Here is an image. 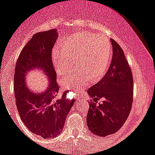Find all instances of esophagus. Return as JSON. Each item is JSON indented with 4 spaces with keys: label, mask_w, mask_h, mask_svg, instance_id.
Wrapping results in <instances>:
<instances>
[{
    "label": "esophagus",
    "mask_w": 155,
    "mask_h": 155,
    "mask_svg": "<svg viewBox=\"0 0 155 155\" xmlns=\"http://www.w3.org/2000/svg\"><path fill=\"white\" fill-rule=\"evenodd\" d=\"M80 99H81L80 95H79V94H78V95H77V97H76V100H77V101H80Z\"/></svg>",
    "instance_id": "obj_1"
}]
</instances>
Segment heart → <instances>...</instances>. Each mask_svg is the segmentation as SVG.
Here are the masks:
<instances>
[{
    "label": "heart",
    "mask_w": 155,
    "mask_h": 155,
    "mask_svg": "<svg viewBox=\"0 0 155 155\" xmlns=\"http://www.w3.org/2000/svg\"><path fill=\"white\" fill-rule=\"evenodd\" d=\"M112 59V47L102 36L81 33L66 39L63 45L54 47L51 61L57 74H68L74 65L78 68L61 81L64 87L79 91L88 82L97 81L108 70Z\"/></svg>",
    "instance_id": "b5f03b06"
}]
</instances>
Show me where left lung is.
<instances>
[{
  "label": "left lung",
  "mask_w": 155,
  "mask_h": 155,
  "mask_svg": "<svg viewBox=\"0 0 155 155\" xmlns=\"http://www.w3.org/2000/svg\"><path fill=\"white\" fill-rule=\"evenodd\" d=\"M113 58L109 70L100 81L87 90L95 102L104 99L97 106L90 102L87 116L88 129L98 137H105L120 129L127 119L133 101V78L123 49L110 39Z\"/></svg>",
  "instance_id": "left-lung-1"
}]
</instances>
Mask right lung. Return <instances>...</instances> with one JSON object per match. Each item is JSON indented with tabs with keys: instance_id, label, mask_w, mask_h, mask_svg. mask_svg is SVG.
<instances>
[{
	"instance_id": "obj_1",
	"label": "right lung",
	"mask_w": 155,
	"mask_h": 155,
	"mask_svg": "<svg viewBox=\"0 0 155 155\" xmlns=\"http://www.w3.org/2000/svg\"><path fill=\"white\" fill-rule=\"evenodd\" d=\"M58 38L55 29L38 32L21 51L14 73V95L23 123L31 132L43 138L59 135L74 100L66 98L68 91L61 93L51 61V49ZM41 69L50 85L39 94L27 87L25 79L31 70Z\"/></svg>"
}]
</instances>
